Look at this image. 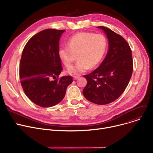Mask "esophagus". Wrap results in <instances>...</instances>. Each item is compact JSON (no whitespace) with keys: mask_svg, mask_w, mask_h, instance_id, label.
Instances as JSON below:
<instances>
[{"mask_svg":"<svg viewBox=\"0 0 153 153\" xmlns=\"http://www.w3.org/2000/svg\"><path fill=\"white\" fill-rule=\"evenodd\" d=\"M73 77H74V79L75 80V79H77L78 78H79L80 76H74Z\"/></svg>","mask_w":153,"mask_h":153,"instance_id":"1","label":"esophagus"}]
</instances>
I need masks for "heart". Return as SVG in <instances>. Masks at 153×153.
Wrapping results in <instances>:
<instances>
[{
  "instance_id": "b5f03b06",
  "label": "heart",
  "mask_w": 153,
  "mask_h": 153,
  "mask_svg": "<svg viewBox=\"0 0 153 153\" xmlns=\"http://www.w3.org/2000/svg\"><path fill=\"white\" fill-rule=\"evenodd\" d=\"M107 45L106 37L102 34L80 32L69 38L68 46L59 48V56L64 65L70 69L77 55L78 62L68 71L70 75L76 76L97 67L105 54Z\"/></svg>"
}]
</instances>
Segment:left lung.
Masks as SVG:
<instances>
[{
    "mask_svg": "<svg viewBox=\"0 0 153 153\" xmlns=\"http://www.w3.org/2000/svg\"><path fill=\"white\" fill-rule=\"evenodd\" d=\"M107 35L108 50L100 65L84 75L87 85L83 95L89 101L105 105L117 99L125 91L133 72L131 50L126 40L110 28L97 27Z\"/></svg>",
    "mask_w": 153,
    "mask_h": 153,
    "instance_id": "8db88e82",
    "label": "left lung"
}]
</instances>
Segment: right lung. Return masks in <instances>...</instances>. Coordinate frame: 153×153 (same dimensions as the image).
I'll return each instance as SVG.
<instances>
[{
	"label": "right lung",
	"mask_w": 153,
	"mask_h": 153,
	"mask_svg": "<svg viewBox=\"0 0 153 153\" xmlns=\"http://www.w3.org/2000/svg\"><path fill=\"white\" fill-rule=\"evenodd\" d=\"M63 30L46 29L32 36L23 48L20 79L24 92L36 105L51 107L64 97L72 82L71 76L58 77L62 70L59 56Z\"/></svg>",
	"instance_id": "right-lung-1"
}]
</instances>
